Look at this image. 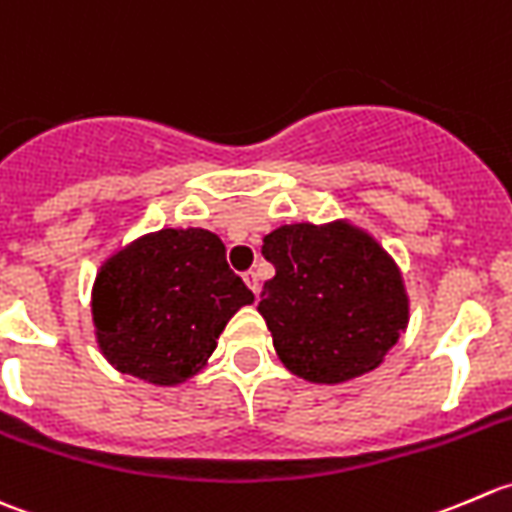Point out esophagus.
<instances>
[{
	"instance_id": "esophagus-1",
	"label": "esophagus",
	"mask_w": 512,
	"mask_h": 512,
	"mask_svg": "<svg viewBox=\"0 0 512 512\" xmlns=\"http://www.w3.org/2000/svg\"><path fill=\"white\" fill-rule=\"evenodd\" d=\"M244 281H246V286L254 291V296H258V291H261V283H258V273L256 271H246Z\"/></svg>"
}]
</instances>
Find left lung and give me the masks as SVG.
<instances>
[{"label": "left lung", "mask_w": 512, "mask_h": 512, "mask_svg": "<svg viewBox=\"0 0 512 512\" xmlns=\"http://www.w3.org/2000/svg\"><path fill=\"white\" fill-rule=\"evenodd\" d=\"M276 276L258 313L283 366L311 383H346L383 363L408 326L396 261L348 221L286 224L263 239Z\"/></svg>", "instance_id": "1"}]
</instances>
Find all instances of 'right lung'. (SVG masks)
<instances>
[{"label": "right lung", "instance_id": "add662e5", "mask_svg": "<svg viewBox=\"0 0 512 512\" xmlns=\"http://www.w3.org/2000/svg\"><path fill=\"white\" fill-rule=\"evenodd\" d=\"M254 293L206 229H161L106 258L91 288L96 343L121 373L179 386L201 371L216 338Z\"/></svg>", "mask_w": 512, "mask_h": 512}]
</instances>
